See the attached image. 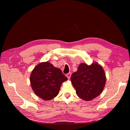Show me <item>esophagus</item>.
I'll list each match as a JSON object with an SVG mask.
<instances>
[{
    "label": "esophagus",
    "mask_w": 130,
    "mask_h": 130,
    "mask_svg": "<svg viewBox=\"0 0 130 130\" xmlns=\"http://www.w3.org/2000/svg\"><path fill=\"white\" fill-rule=\"evenodd\" d=\"M71 75H72V73H68L66 75V76H67V77H68V79H70V76H71Z\"/></svg>",
    "instance_id": "obj_1"
}]
</instances>
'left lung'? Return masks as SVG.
Masks as SVG:
<instances>
[{
  "instance_id": "obj_1",
  "label": "left lung",
  "mask_w": 130,
  "mask_h": 130,
  "mask_svg": "<svg viewBox=\"0 0 130 130\" xmlns=\"http://www.w3.org/2000/svg\"><path fill=\"white\" fill-rule=\"evenodd\" d=\"M70 79L77 96L86 101L92 100L100 95L106 83L104 70L97 63L90 66L81 63Z\"/></svg>"
}]
</instances>
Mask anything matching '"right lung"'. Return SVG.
<instances>
[{
	"mask_svg": "<svg viewBox=\"0 0 130 130\" xmlns=\"http://www.w3.org/2000/svg\"><path fill=\"white\" fill-rule=\"evenodd\" d=\"M67 80L60 68L48 62H42L33 69L30 75L31 87L36 95L50 100L58 95L62 84Z\"/></svg>",
	"mask_w": 130,
	"mask_h": 130,
	"instance_id": "obj_1",
	"label": "right lung"
}]
</instances>
